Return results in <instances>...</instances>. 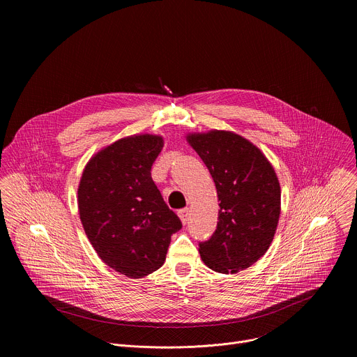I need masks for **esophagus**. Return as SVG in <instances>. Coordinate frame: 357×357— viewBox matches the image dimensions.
<instances>
[{"label":"esophagus","instance_id":"34e87169","mask_svg":"<svg viewBox=\"0 0 357 357\" xmlns=\"http://www.w3.org/2000/svg\"><path fill=\"white\" fill-rule=\"evenodd\" d=\"M178 215H179V218H181V222H182L183 225H186L188 220H189V209H188V208L181 209V211L178 212Z\"/></svg>","mask_w":357,"mask_h":357}]
</instances>
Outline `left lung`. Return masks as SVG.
<instances>
[{
    "label": "left lung",
    "mask_w": 357,
    "mask_h": 357,
    "mask_svg": "<svg viewBox=\"0 0 357 357\" xmlns=\"http://www.w3.org/2000/svg\"><path fill=\"white\" fill-rule=\"evenodd\" d=\"M186 139L208 167L220 200L215 233L199 243L202 261L222 274L245 270L264 256L277 230L281 189L275 171L238 134L213 130Z\"/></svg>",
    "instance_id": "8db88e82"
}]
</instances>
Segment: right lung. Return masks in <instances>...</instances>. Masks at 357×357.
Listing matches in <instances>:
<instances>
[{"mask_svg":"<svg viewBox=\"0 0 357 357\" xmlns=\"http://www.w3.org/2000/svg\"><path fill=\"white\" fill-rule=\"evenodd\" d=\"M164 139L121 138L90 158L77 189L79 215L97 256L114 271L141 278L162 267L182 223L151 178Z\"/></svg>","mask_w":357,"mask_h":357,"instance_id":"add662e5","label":"right lung"}]
</instances>
